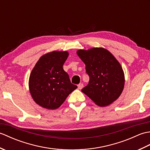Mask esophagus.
<instances>
[{"label":"esophagus","mask_w":150,"mask_h":150,"mask_svg":"<svg viewBox=\"0 0 150 150\" xmlns=\"http://www.w3.org/2000/svg\"><path fill=\"white\" fill-rule=\"evenodd\" d=\"M83 86H84L83 84L80 83V84H79L78 85V89H79V90H81V89H82V88H83Z\"/></svg>","instance_id":"1"}]
</instances>
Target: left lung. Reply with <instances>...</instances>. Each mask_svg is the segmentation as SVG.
Masks as SVG:
<instances>
[{"label":"left lung","mask_w":150,"mask_h":150,"mask_svg":"<svg viewBox=\"0 0 150 150\" xmlns=\"http://www.w3.org/2000/svg\"><path fill=\"white\" fill-rule=\"evenodd\" d=\"M77 53L90 77L88 84L81 91L100 107L112 104L122 93L125 82L119 62L103 47L79 50Z\"/></svg>","instance_id":"8db88e82"}]
</instances>
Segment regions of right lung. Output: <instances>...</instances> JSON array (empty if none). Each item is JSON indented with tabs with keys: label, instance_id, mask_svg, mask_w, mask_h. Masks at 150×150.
Returning <instances> with one entry per match:
<instances>
[{
	"label": "right lung",
	"instance_id": "add662e5",
	"mask_svg": "<svg viewBox=\"0 0 150 150\" xmlns=\"http://www.w3.org/2000/svg\"><path fill=\"white\" fill-rule=\"evenodd\" d=\"M69 53L53 51L38 60L29 79V90L33 100L40 106L56 110L77 86L71 83L63 69Z\"/></svg>",
	"mask_w": 150,
	"mask_h": 150
}]
</instances>
